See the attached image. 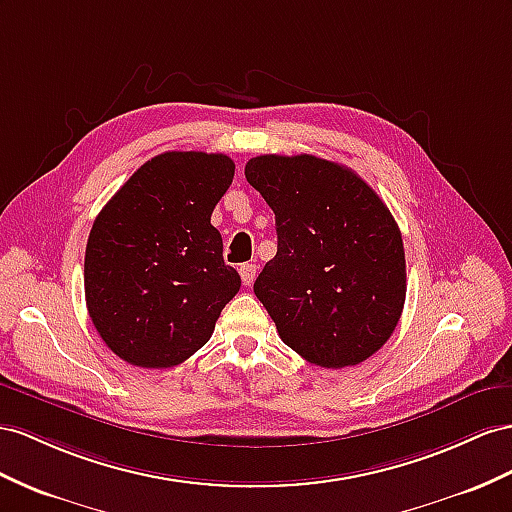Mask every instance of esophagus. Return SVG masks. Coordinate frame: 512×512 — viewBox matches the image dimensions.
<instances>
[{"label": "esophagus", "mask_w": 512, "mask_h": 512, "mask_svg": "<svg viewBox=\"0 0 512 512\" xmlns=\"http://www.w3.org/2000/svg\"><path fill=\"white\" fill-rule=\"evenodd\" d=\"M240 277H242L244 285H251L257 277V266L255 264H242L240 266Z\"/></svg>", "instance_id": "obj_1"}]
</instances>
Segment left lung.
<instances>
[{"mask_svg":"<svg viewBox=\"0 0 512 512\" xmlns=\"http://www.w3.org/2000/svg\"><path fill=\"white\" fill-rule=\"evenodd\" d=\"M246 181L277 220V255L253 285L283 344L320 368L370 359L406 298L402 233L355 170L316 155H257Z\"/></svg>","mask_w":512,"mask_h":512,"instance_id":"1","label":"left lung"}]
</instances>
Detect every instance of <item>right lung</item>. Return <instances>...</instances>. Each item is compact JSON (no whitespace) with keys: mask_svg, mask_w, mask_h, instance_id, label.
<instances>
[{"mask_svg":"<svg viewBox=\"0 0 512 512\" xmlns=\"http://www.w3.org/2000/svg\"><path fill=\"white\" fill-rule=\"evenodd\" d=\"M222 153L166 151L144 162L88 235V316L116 357L173 368L203 348L240 292L212 212L233 181Z\"/></svg>","mask_w":512,"mask_h":512,"instance_id":"1","label":"right lung"}]
</instances>
